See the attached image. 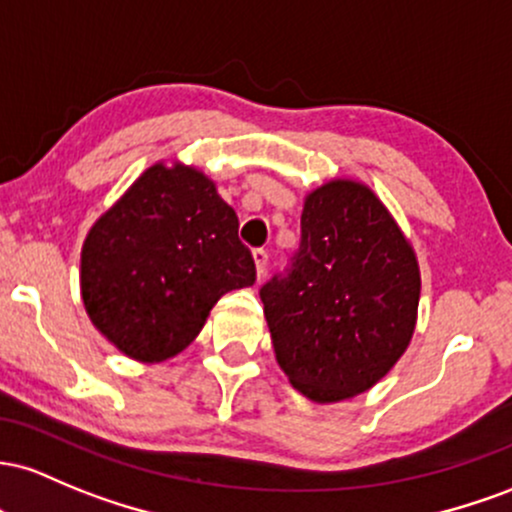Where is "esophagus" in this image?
I'll return each mask as SVG.
<instances>
[{
	"label": "esophagus",
	"mask_w": 512,
	"mask_h": 512,
	"mask_svg": "<svg viewBox=\"0 0 512 512\" xmlns=\"http://www.w3.org/2000/svg\"><path fill=\"white\" fill-rule=\"evenodd\" d=\"M254 263H256V275L258 278H263V273H266V266H268V251L254 249Z\"/></svg>",
	"instance_id": "esophagus-1"
}]
</instances>
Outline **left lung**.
I'll use <instances>...</instances> for the list:
<instances>
[{
    "label": "left lung",
    "mask_w": 512,
    "mask_h": 512,
    "mask_svg": "<svg viewBox=\"0 0 512 512\" xmlns=\"http://www.w3.org/2000/svg\"><path fill=\"white\" fill-rule=\"evenodd\" d=\"M300 249L261 285L275 358L304 396L341 401L380 382L416 326L421 275L370 188L331 181L307 195Z\"/></svg>",
    "instance_id": "8db88e82"
}]
</instances>
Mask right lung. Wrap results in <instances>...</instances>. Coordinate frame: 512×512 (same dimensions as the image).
<instances>
[{
    "instance_id": "add662e5",
    "label": "right lung",
    "mask_w": 512,
    "mask_h": 512,
    "mask_svg": "<svg viewBox=\"0 0 512 512\" xmlns=\"http://www.w3.org/2000/svg\"><path fill=\"white\" fill-rule=\"evenodd\" d=\"M254 283L237 212L186 166L147 169L82 249L86 314L113 346L147 363L186 348L225 292Z\"/></svg>"
}]
</instances>
